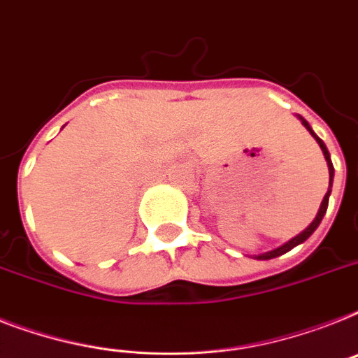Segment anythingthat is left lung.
I'll list each match as a JSON object with an SVG mask.
<instances>
[{
  "label": "left lung",
  "mask_w": 358,
  "mask_h": 358,
  "mask_svg": "<svg viewBox=\"0 0 358 358\" xmlns=\"http://www.w3.org/2000/svg\"><path fill=\"white\" fill-rule=\"evenodd\" d=\"M300 119H301V123H303L305 129L309 130V132L313 134V138H315L316 141H318V145H320L322 152H324L325 162H327V167H329V191H327V193H325L324 200H322L320 209H318V215H316V219L313 220V222H310L309 228H305L300 235H296L294 239H290L289 243H285V245H283V246H280V248L272 250V252H266V254H261V255H259V259H274V257H280V255L287 254V252H289V250H292V248H294V246L301 245V243H303V241L309 239L310 235H313V231H315V229L318 228V224H320V222H322V219H324L325 211H327V204H329L331 184H333V174H335V169H333V164H331V158H329V150H327V147H325L324 141H322V139L318 138V136H316L315 132H313V129H310V127H309V123H307V121H305L303 117H300Z\"/></svg>",
  "instance_id": "1"
}]
</instances>
